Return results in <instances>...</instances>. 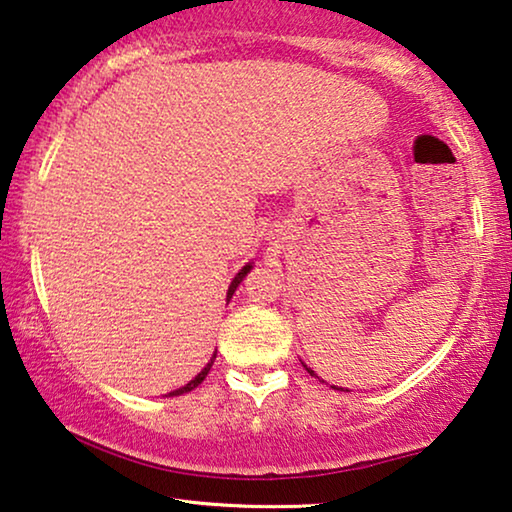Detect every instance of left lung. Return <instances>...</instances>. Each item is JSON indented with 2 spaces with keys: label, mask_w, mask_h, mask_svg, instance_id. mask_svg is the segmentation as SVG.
<instances>
[{
  "label": "left lung",
  "mask_w": 512,
  "mask_h": 512,
  "mask_svg": "<svg viewBox=\"0 0 512 512\" xmlns=\"http://www.w3.org/2000/svg\"><path fill=\"white\" fill-rule=\"evenodd\" d=\"M305 369H307V367H305ZM307 371H310V373H312V376H314V371H312V369H307Z\"/></svg>",
  "instance_id": "8db88e82"
}]
</instances>
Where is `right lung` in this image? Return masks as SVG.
Segmentation results:
<instances>
[{
  "mask_svg": "<svg viewBox=\"0 0 512 512\" xmlns=\"http://www.w3.org/2000/svg\"><path fill=\"white\" fill-rule=\"evenodd\" d=\"M250 271V264H246V266H243V269L237 273V278H234L232 280V285H230V289H227V300H230L232 298V294H234V289H237L239 287V282L243 280V278H246V273ZM214 360H216V353L212 355V360H209L207 362V367L205 369H202L200 373H198V376L196 378H193L191 380V383H186L184 387H180V389H175V392H170L168 396H180V394H186V392H191V389H196L200 383H202V380H205L207 378V373H209V369H212V364H214Z\"/></svg>",
  "mask_w": 512,
  "mask_h": 512,
  "instance_id": "obj_1",
  "label": "right lung"
}]
</instances>
